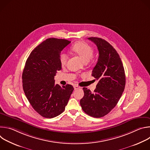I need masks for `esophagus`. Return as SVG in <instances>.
<instances>
[{
	"label": "esophagus",
	"mask_w": 150,
	"mask_h": 150,
	"mask_svg": "<svg viewBox=\"0 0 150 150\" xmlns=\"http://www.w3.org/2000/svg\"><path fill=\"white\" fill-rule=\"evenodd\" d=\"M80 87H78V85H74V89H75V90H78V89H79Z\"/></svg>",
	"instance_id": "obj_1"
}]
</instances>
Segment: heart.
<instances>
[{
    "label": "heart",
    "instance_id": "1",
    "mask_svg": "<svg viewBox=\"0 0 150 150\" xmlns=\"http://www.w3.org/2000/svg\"><path fill=\"white\" fill-rule=\"evenodd\" d=\"M72 50L77 54L82 60L87 63L90 61L93 56L94 50L92 47L87 42L78 41L72 46ZM68 60V55L65 52H62L60 55V62L62 65H65Z\"/></svg>",
    "mask_w": 150,
    "mask_h": 150
}]
</instances>
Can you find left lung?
<instances>
[{"label":"left lung","instance_id":"obj_1","mask_svg":"<svg viewBox=\"0 0 150 150\" xmlns=\"http://www.w3.org/2000/svg\"><path fill=\"white\" fill-rule=\"evenodd\" d=\"M96 45L99 56L91 75L98 81L93 93L83 87L80 100L83 111L93 117L108 115L116 105L124 91L126 77L120 57L108 41L101 38L89 37Z\"/></svg>","mask_w":150,"mask_h":150}]
</instances>
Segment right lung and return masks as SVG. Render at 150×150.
<instances>
[{"label":"right lung","mask_w":150,"mask_h":150,"mask_svg":"<svg viewBox=\"0 0 150 150\" xmlns=\"http://www.w3.org/2000/svg\"><path fill=\"white\" fill-rule=\"evenodd\" d=\"M71 41L50 38L30 53L23 73L24 93L33 108L41 116L53 118L65 109L74 88L54 84V76L62 69L60 55Z\"/></svg>","instance_id":"obj_1"}]
</instances>
